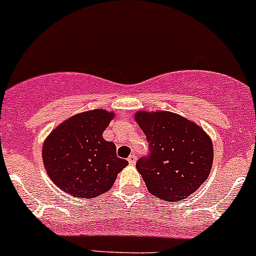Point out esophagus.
<instances>
[{"label":"esophagus","mask_w":256,"mask_h":256,"mask_svg":"<svg viewBox=\"0 0 256 256\" xmlns=\"http://www.w3.org/2000/svg\"><path fill=\"white\" fill-rule=\"evenodd\" d=\"M128 164L134 165V162H136V160H137V156H136V154H131V156L128 158Z\"/></svg>","instance_id":"1"}]
</instances>
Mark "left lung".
Masks as SVG:
<instances>
[{"label": "left lung", "instance_id": "1", "mask_svg": "<svg viewBox=\"0 0 256 256\" xmlns=\"http://www.w3.org/2000/svg\"><path fill=\"white\" fill-rule=\"evenodd\" d=\"M134 119L150 144V154L136 162L148 190L166 202L196 192L209 176L214 156L203 128L170 112L141 110Z\"/></svg>", "mask_w": 256, "mask_h": 256}]
</instances>
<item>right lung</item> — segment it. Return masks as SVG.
Instances as JSON below:
<instances>
[{
  "mask_svg": "<svg viewBox=\"0 0 256 256\" xmlns=\"http://www.w3.org/2000/svg\"><path fill=\"white\" fill-rule=\"evenodd\" d=\"M112 118L113 113L94 109L69 118L50 132L42 159L56 186L86 199L110 190L118 174L128 164L118 158L114 143L102 137Z\"/></svg>",
  "mask_w": 256,
  "mask_h": 256,
  "instance_id": "1",
  "label": "right lung"
}]
</instances>
